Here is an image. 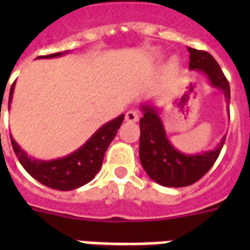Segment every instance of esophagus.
I'll list each match as a JSON object with an SVG mask.
<instances>
[{"label":"esophagus","instance_id":"esophagus-1","mask_svg":"<svg viewBox=\"0 0 250 250\" xmlns=\"http://www.w3.org/2000/svg\"><path fill=\"white\" fill-rule=\"evenodd\" d=\"M139 118H140V114L137 110H129L125 114V121L129 122V123H135V122L139 121Z\"/></svg>","mask_w":250,"mask_h":250}]
</instances>
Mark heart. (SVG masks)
<instances>
[{"instance_id":"b5f03b06","label":"heart","mask_w":250,"mask_h":250,"mask_svg":"<svg viewBox=\"0 0 250 250\" xmlns=\"http://www.w3.org/2000/svg\"><path fill=\"white\" fill-rule=\"evenodd\" d=\"M176 64H178V63H176V60H171V62H170V67H172V68L176 67Z\"/></svg>"}]
</instances>
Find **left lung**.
<instances>
[{
  "label": "left lung",
  "instance_id": "8db88e82",
  "mask_svg": "<svg viewBox=\"0 0 250 250\" xmlns=\"http://www.w3.org/2000/svg\"><path fill=\"white\" fill-rule=\"evenodd\" d=\"M189 70L201 72L214 88L225 93L229 101V84L218 62L204 50L188 48ZM144 117L140 119V161L146 174L164 187H187L193 184L211 168L221 153L226 136L217 148L201 154H184L170 144L158 110L143 105Z\"/></svg>",
  "mask_w": 250,
  "mask_h": 250
}]
</instances>
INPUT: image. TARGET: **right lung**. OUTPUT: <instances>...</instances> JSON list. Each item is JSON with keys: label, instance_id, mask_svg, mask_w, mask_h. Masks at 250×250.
Segmentation results:
<instances>
[{"label": "right lung", "instance_id": "right-lung-1", "mask_svg": "<svg viewBox=\"0 0 250 250\" xmlns=\"http://www.w3.org/2000/svg\"><path fill=\"white\" fill-rule=\"evenodd\" d=\"M64 53H54L49 56H40L37 58H56L63 56ZM15 83L10 88L9 102H11ZM125 115L122 114L113 121L107 122L100 129L93 133V136L71 154L53 161H39L27 156V153L21 149L11 135L10 140L14 153L18 157L21 165L32 178L41 184L58 190H71L89 183L94 178L102 166V161L106 149L117 135Z\"/></svg>", "mask_w": 250, "mask_h": 250}]
</instances>
